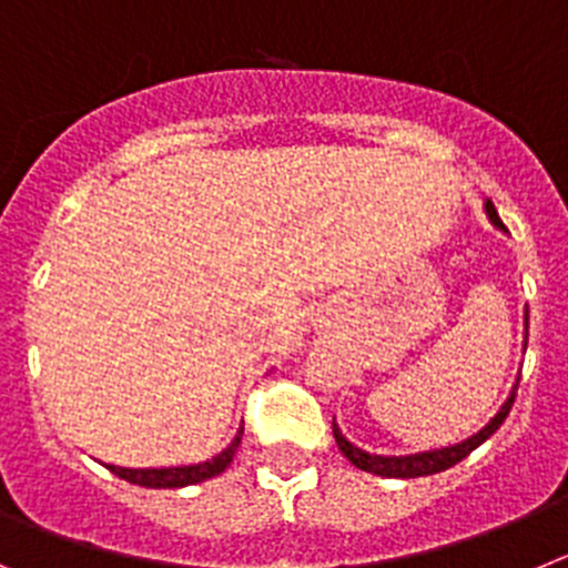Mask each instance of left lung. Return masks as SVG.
I'll list each match as a JSON object with an SVG mask.
<instances>
[{
    "label": "left lung",
    "mask_w": 568,
    "mask_h": 568,
    "mask_svg": "<svg viewBox=\"0 0 568 568\" xmlns=\"http://www.w3.org/2000/svg\"><path fill=\"white\" fill-rule=\"evenodd\" d=\"M484 209H487L489 223L498 229H504V223H500L493 201H484ZM504 232H507V229H504ZM524 331H529V311L524 314ZM524 351H526V334H524ZM515 390H518V382H515L513 390H509L507 402L500 405V410L495 413L487 424H484L481 430L473 433V436L464 438V442L449 444V447L424 449V453H413V456H376V453H367V449H362V447H356V444L347 442V438L342 436L339 424L334 422L336 447L342 449V456L354 464V467L365 469V473H373V475H382V478H422V475H436V473H442V469L456 467L462 458H467L475 447H481V444L487 442L495 430H498L500 424H504V418L509 416V410H513Z\"/></svg>",
    "instance_id": "1"
}]
</instances>
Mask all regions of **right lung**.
Returning a JSON list of instances; mask_svg holds the SVG:
<instances>
[{"mask_svg":"<svg viewBox=\"0 0 568 568\" xmlns=\"http://www.w3.org/2000/svg\"><path fill=\"white\" fill-rule=\"evenodd\" d=\"M240 438H243V424H240L237 436L229 442L226 449H221L217 456L206 458L201 464H178V467H146V469H132V467H115V464H106L110 473H115L124 481L138 484V487L146 489H181L189 487V484H201L206 478H214V475H221L223 469L232 464L234 453L240 447Z\"/></svg>","mask_w":568,"mask_h":568,"instance_id":"1","label":"right lung"}]
</instances>
